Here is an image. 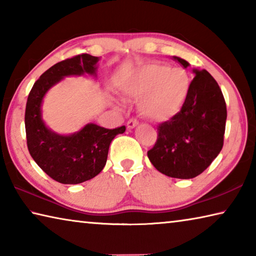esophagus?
Segmentation results:
<instances>
[{
	"mask_svg": "<svg viewBox=\"0 0 256 256\" xmlns=\"http://www.w3.org/2000/svg\"><path fill=\"white\" fill-rule=\"evenodd\" d=\"M138 124V122L136 120H130L128 122V124H126V126H128V128H130V130H132V128H134L136 126V125Z\"/></svg>",
	"mask_w": 256,
	"mask_h": 256,
	"instance_id": "1",
	"label": "esophagus"
}]
</instances>
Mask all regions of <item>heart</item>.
I'll return each mask as SVG.
<instances>
[{"label":"heart","instance_id":"heart-1","mask_svg":"<svg viewBox=\"0 0 256 256\" xmlns=\"http://www.w3.org/2000/svg\"><path fill=\"white\" fill-rule=\"evenodd\" d=\"M190 73L183 68L150 63L125 76L120 92L138 100L141 115L152 122H167L178 114L190 90Z\"/></svg>","mask_w":256,"mask_h":256}]
</instances>
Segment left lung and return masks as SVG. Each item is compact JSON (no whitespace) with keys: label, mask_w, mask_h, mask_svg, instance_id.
I'll list each match as a JSON object with an SVG mask.
<instances>
[{"label":"left lung","mask_w":256,"mask_h":256,"mask_svg":"<svg viewBox=\"0 0 256 256\" xmlns=\"http://www.w3.org/2000/svg\"><path fill=\"white\" fill-rule=\"evenodd\" d=\"M172 60L186 68L188 60ZM194 79L183 108L158 126V138L148 158L162 174L194 178L204 172L224 146L227 108L222 89L206 70L193 68Z\"/></svg>","instance_id":"obj_1"}]
</instances>
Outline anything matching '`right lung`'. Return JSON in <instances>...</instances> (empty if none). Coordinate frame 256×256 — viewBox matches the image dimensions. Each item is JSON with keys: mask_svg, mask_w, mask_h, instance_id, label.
<instances>
[{"mask_svg": "<svg viewBox=\"0 0 256 256\" xmlns=\"http://www.w3.org/2000/svg\"><path fill=\"white\" fill-rule=\"evenodd\" d=\"M98 62L96 56L81 54L56 63L34 82L28 96L24 114L28 150L38 166L58 183L80 184L97 176L105 167L112 138L125 132V126L110 130L88 123L78 132L60 134L42 120V100L52 86L66 76L97 78Z\"/></svg>", "mask_w": 256, "mask_h": 256, "instance_id": "add662e5", "label": "right lung"}]
</instances>
